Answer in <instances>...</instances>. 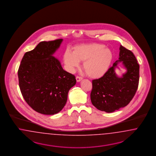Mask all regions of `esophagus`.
Returning <instances> with one entry per match:
<instances>
[{
	"label": "esophagus",
	"instance_id": "esophagus-1",
	"mask_svg": "<svg viewBox=\"0 0 156 156\" xmlns=\"http://www.w3.org/2000/svg\"><path fill=\"white\" fill-rule=\"evenodd\" d=\"M76 81L77 82H79V81H81V80L83 79V78L81 77H80V76H76Z\"/></svg>",
	"mask_w": 156,
	"mask_h": 156
}]
</instances>
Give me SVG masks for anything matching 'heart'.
<instances>
[{
    "mask_svg": "<svg viewBox=\"0 0 156 156\" xmlns=\"http://www.w3.org/2000/svg\"><path fill=\"white\" fill-rule=\"evenodd\" d=\"M68 70L73 71L83 61V68L88 77L99 79L108 71L113 60V54L110 49L100 44H84L75 46L72 52L65 51L63 55Z\"/></svg>",
    "mask_w": 156,
    "mask_h": 156,
    "instance_id": "obj_1",
    "label": "heart"
}]
</instances>
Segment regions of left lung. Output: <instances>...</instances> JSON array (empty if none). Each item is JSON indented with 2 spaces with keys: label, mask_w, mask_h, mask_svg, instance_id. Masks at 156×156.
Segmentation results:
<instances>
[{
  "label": "left lung",
  "mask_w": 156,
  "mask_h": 156,
  "mask_svg": "<svg viewBox=\"0 0 156 156\" xmlns=\"http://www.w3.org/2000/svg\"><path fill=\"white\" fill-rule=\"evenodd\" d=\"M119 50V59L102 77L92 81L91 102L98 109L108 113L126 106L133 98L139 85V65L135 56L122 45ZM119 62H122L127 69L122 77L115 73Z\"/></svg>",
  "instance_id": "1"
}]
</instances>
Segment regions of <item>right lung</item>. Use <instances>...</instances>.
Segmentation results:
<instances>
[{"instance_id":"right-lung-1","label":"right lung","mask_w":156,"mask_h":156,"mask_svg":"<svg viewBox=\"0 0 156 156\" xmlns=\"http://www.w3.org/2000/svg\"><path fill=\"white\" fill-rule=\"evenodd\" d=\"M62 39L42 41L27 52L18 70L19 87L27 104L38 113L54 115L65 107L75 76L64 70L53 54Z\"/></svg>"}]
</instances>
